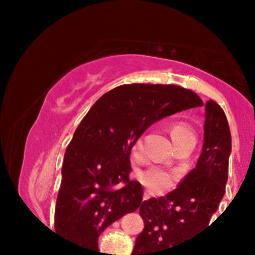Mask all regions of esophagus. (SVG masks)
<instances>
[{"mask_svg": "<svg viewBox=\"0 0 255 255\" xmlns=\"http://www.w3.org/2000/svg\"><path fill=\"white\" fill-rule=\"evenodd\" d=\"M148 198H149V197H148V195H144V197H143V199L145 200V199H148Z\"/></svg>", "mask_w": 255, "mask_h": 255, "instance_id": "obj_1", "label": "esophagus"}]
</instances>
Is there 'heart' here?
Wrapping results in <instances>:
<instances>
[{
	"label": "heart",
	"instance_id": "b5f03b06",
	"mask_svg": "<svg viewBox=\"0 0 255 255\" xmlns=\"http://www.w3.org/2000/svg\"><path fill=\"white\" fill-rule=\"evenodd\" d=\"M171 138H172L175 145L180 147L184 144H195V132L190 126L185 123H175L171 126ZM141 147V139L138 138L132 144V152L136 153ZM135 177L138 179L144 188L152 193H163L168 190L175 182V176L170 171L164 170L159 166H148L143 170H138L135 172Z\"/></svg>",
	"mask_w": 255,
	"mask_h": 255
}]
</instances>
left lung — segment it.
I'll use <instances>...</instances> for the list:
<instances>
[{
	"label": "left lung",
	"instance_id": "1",
	"mask_svg": "<svg viewBox=\"0 0 255 255\" xmlns=\"http://www.w3.org/2000/svg\"><path fill=\"white\" fill-rule=\"evenodd\" d=\"M230 153L231 132L226 115L217 102L209 100L203 150L197 166L175 190L140 204L144 229L135 240L131 255H168L206 230L224 198Z\"/></svg>",
	"mask_w": 255,
	"mask_h": 255
}]
</instances>
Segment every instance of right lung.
Wrapping results in <instances>:
<instances>
[{"mask_svg":"<svg viewBox=\"0 0 255 255\" xmlns=\"http://www.w3.org/2000/svg\"><path fill=\"white\" fill-rule=\"evenodd\" d=\"M198 106V94L173 84H125L103 94L65 152L56 233L97 253L103 230L143 199V186L129 179L134 141L155 121Z\"/></svg>","mask_w":255,"mask_h":255,"instance_id":"obj_1","label":"right lung"}]
</instances>
